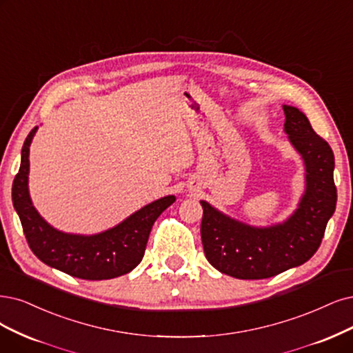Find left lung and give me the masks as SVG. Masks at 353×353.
Listing matches in <instances>:
<instances>
[{
	"label": "left lung",
	"mask_w": 353,
	"mask_h": 353,
	"mask_svg": "<svg viewBox=\"0 0 353 353\" xmlns=\"http://www.w3.org/2000/svg\"><path fill=\"white\" fill-rule=\"evenodd\" d=\"M282 108L283 130L305 167V189L296 210L283 223L254 227L201 201V237L208 262L237 279H265L305 263L320 247L336 210L330 145L314 132L301 110L288 104Z\"/></svg>",
	"instance_id": "1"
}]
</instances>
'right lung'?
Masks as SVG:
<instances>
[{"label": "right lung", "mask_w": 353, "mask_h": 353, "mask_svg": "<svg viewBox=\"0 0 353 353\" xmlns=\"http://www.w3.org/2000/svg\"><path fill=\"white\" fill-rule=\"evenodd\" d=\"M36 132L37 126L23 143L20 170L12 181V205L34 256L50 268L87 281L112 279L134 270L145 253L155 219L176 201L174 194L157 199L117 225L91 236L59 231L46 223L30 199L29 154Z\"/></svg>", "instance_id": "obj_1"}]
</instances>
